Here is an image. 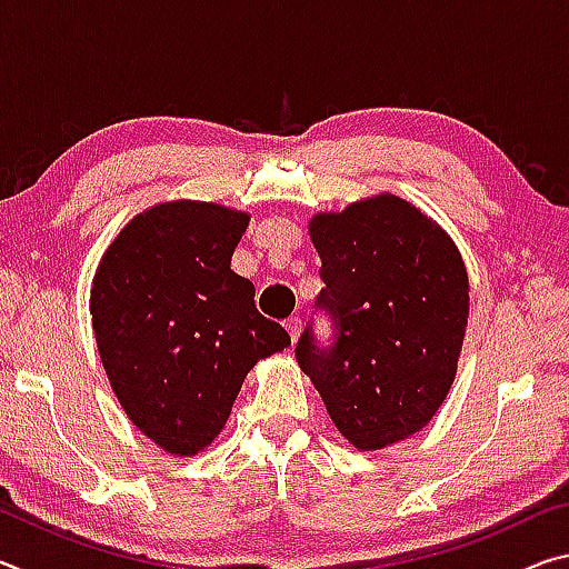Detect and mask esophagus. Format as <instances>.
I'll list each match as a JSON object with an SVG mask.
<instances>
[{"label": "esophagus", "instance_id": "34e87169", "mask_svg": "<svg viewBox=\"0 0 569 569\" xmlns=\"http://www.w3.org/2000/svg\"><path fill=\"white\" fill-rule=\"evenodd\" d=\"M286 331L291 333V341H296L298 333H301V319H298V316H291V319H286Z\"/></svg>", "mask_w": 569, "mask_h": 569}]
</instances>
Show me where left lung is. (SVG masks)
Listing matches in <instances>:
<instances>
[{
    "label": "left lung",
    "instance_id": "1",
    "mask_svg": "<svg viewBox=\"0 0 569 569\" xmlns=\"http://www.w3.org/2000/svg\"><path fill=\"white\" fill-rule=\"evenodd\" d=\"M333 321L321 349L313 326L296 361L321 393L336 429L361 451L417 435L457 377L469 319V278L435 220L391 192L319 213L308 223Z\"/></svg>",
    "mask_w": 569,
    "mask_h": 569
}]
</instances>
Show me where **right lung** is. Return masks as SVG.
I'll use <instances>...</instances> for the list:
<instances>
[{
  "mask_svg": "<svg viewBox=\"0 0 569 569\" xmlns=\"http://www.w3.org/2000/svg\"><path fill=\"white\" fill-rule=\"evenodd\" d=\"M248 213L172 200L134 216L104 250L90 313L120 407L168 455L192 457L226 427L243 379L291 346L230 271Z\"/></svg>",
  "mask_w": 569,
  "mask_h": 569,
  "instance_id": "add662e5",
  "label": "right lung"
}]
</instances>
